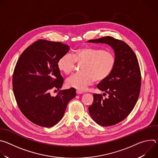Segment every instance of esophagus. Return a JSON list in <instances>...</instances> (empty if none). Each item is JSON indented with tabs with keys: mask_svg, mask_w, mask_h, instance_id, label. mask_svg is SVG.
I'll use <instances>...</instances> for the list:
<instances>
[{
	"mask_svg": "<svg viewBox=\"0 0 158 158\" xmlns=\"http://www.w3.org/2000/svg\"><path fill=\"white\" fill-rule=\"evenodd\" d=\"M76 93H77V94H82L83 92H82V91H79V90H77V91H76Z\"/></svg>",
	"mask_w": 158,
	"mask_h": 158,
	"instance_id": "esophagus-1",
	"label": "esophagus"
}]
</instances>
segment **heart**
Instances as JSON below:
<instances>
[{
    "mask_svg": "<svg viewBox=\"0 0 158 158\" xmlns=\"http://www.w3.org/2000/svg\"><path fill=\"white\" fill-rule=\"evenodd\" d=\"M116 56L110 51L94 48L78 49L73 54L66 53L57 60V67L65 74H71L76 63L80 65V73L67 79V85L84 91L94 81H101L107 78L116 65Z\"/></svg>",
    "mask_w": 158,
    "mask_h": 158,
    "instance_id": "obj_1",
    "label": "heart"
}]
</instances>
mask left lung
Returning a JSON list of instances; mask_svg holds the SVG:
<instances>
[{
    "instance_id": "8db88e82",
    "label": "left lung",
    "mask_w": 158,
    "mask_h": 158,
    "mask_svg": "<svg viewBox=\"0 0 158 158\" xmlns=\"http://www.w3.org/2000/svg\"><path fill=\"white\" fill-rule=\"evenodd\" d=\"M93 43H105L112 48L116 65L112 73L98 84V88L108 98L94 94L93 104L89 107L93 120L102 126H110L124 120L136 105L141 90V74L137 57L123 40L106 36L89 40Z\"/></svg>"
}]
</instances>
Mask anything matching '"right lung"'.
Masks as SVG:
<instances>
[{
    "mask_svg": "<svg viewBox=\"0 0 158 158\" xmlns=\"http://www.w3.org/2000/svg\"><path fill=\"white\" fill-rule=\"evenodd\" d=\"M69 50L65 44L40 39L22 52L16 63L12 87L17 104L22 113L38 126L51 127L57 124L76 96L73 87L60 91L55 97L50 94L51 89L62 86L57 63Z\"/></svg>",
    "mask_w": 158,
    "mask_h": 158,
    "instance_id": "add662e5",
    "label": "right lung"
}]
</instances>
